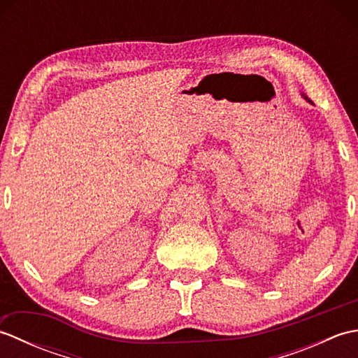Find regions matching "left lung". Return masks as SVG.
I'll return each instance as SVG.
<instances>
[{
  "label": "left lung",
  "mask_w": 358,
  "mask_h": 358,
  "mask_svg": "<svg viewBox=\"0 0 358 358\" xmlns=\"http://www.w3.org/2000/svg\"><path fill=\"white\" fill-rule=\"evenodd\" d=\"M306 100H308V98H306Z\"/></svg>",
  "instance_id": "1"
}]
</instances>
